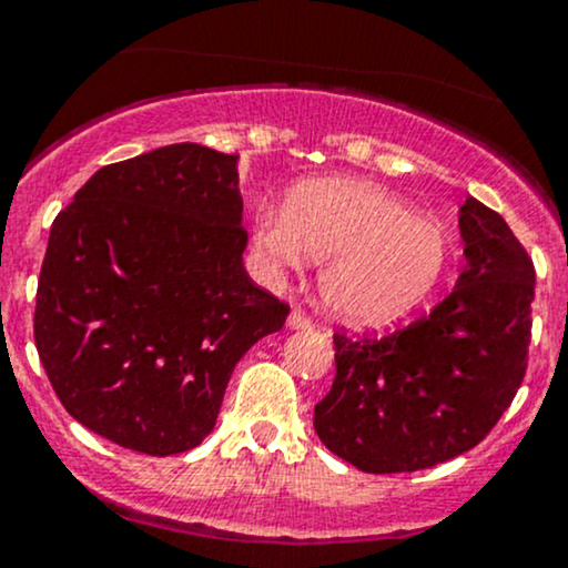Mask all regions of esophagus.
Wrapping results in <instances>:
<instances>
[{
	"label": "esophagus",
	"mask_w": 568,
	"mask_h": 568,
	"mask_svg": "<svg viewBox=\"0 0 568 568\" xmlns=\"http://www.w3.org/2000/svg\"><path fill=\"white\" fill-rule=\"evenodd\" d=\"M310 325H312V321L304 315L302 310H293L288 315V328H293V331H306Z\"/></svg>",
	"instance_id": "34e87169"
}]
</instances>
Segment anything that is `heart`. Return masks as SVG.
Masks as SVG:
<instances>
[{
  "mask_svg": "<svg viewBox=\"0 0 568 568\" xmlns=\"http://www.w3.org/2000/svg\"><path fill=\"white\" fill-rule=\"evenodd\" d=\"M253 247L275 270L323 262V310L357 328L406 317L438 288L452 262V240L438 221L357 179L304 181L285 200V213L262 207Z\"/></svg>",
  "mask_w": 568,
  "mask_h": 568,
  "instance_id": "b5f03b06",
  "label": "heart"
}]
</instances>
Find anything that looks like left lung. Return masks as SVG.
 I'll return each instance as SVG.
<instances>
[{
    "instance_id": "1",
    "label": "left lung",
    "mask_w": 568,
    "mask_h": 568,
    "mask_svg": "<svg viewBox=\"0 0 568 568\" xmlns=\"http://www.w3.org/2000/svg\"><path fill=\"white\" fill-rule=\"evenodd\" d=\"M465 270L422 321L384 338L334 336L336 379L315 406L323 446L363 473H414L470 452L518 393L534 264L484 202L459 207Z\"/></svg>"
}]
</instances>
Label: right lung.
I'll return each instance as SVG.
<instances>
[{
  "label": "right lung",
  "instance_id": "1",
  "mask_svg": "<svg viewBox=\"0 0 568 568\" xmlns=\"http://www.w3.org/2000/svg\"><path fill=\"white\" fill-rule=\"evenodd\" d=\"M237 160L173 143L114 162L50 230L39 361L63 408L130 452L200 446L240 357L288 317L243 266Z\"/></svg>",
  "mask_w": 568,
  "mask_h": 568
}]
</instances>
